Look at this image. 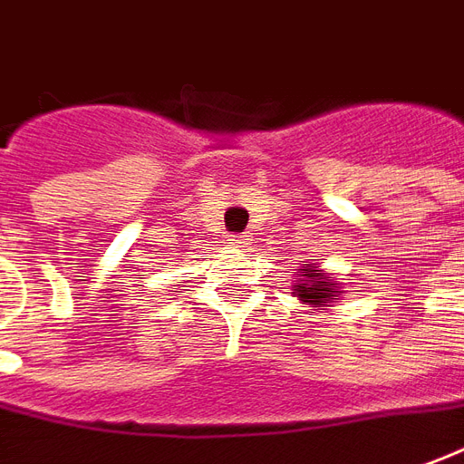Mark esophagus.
<instances>
[{
  "label": "esophagus",
  "instance_id": "obj_1",
  "mask_svg": "<svg viewBox=\"0 0 464 464\" xmlns=\"http://www.w3.org/2000/svg\"><path fill=\"white\" fill-rule=\"evenodd\" d=\"M227 242H229L232 247H247V245H250V237H247V235H232Z\"/></svg>",
  "mask_w": 464,
  "mask_h": 464
}]
</instances>
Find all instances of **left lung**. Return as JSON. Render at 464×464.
Instances as JSON below:
<instances>
[{"instance_id": "1", "label": "left lung", "mask_w": 464, "mask_h": 464, "mask_svg": "<svg viewBox=\"0 0 464 464\" xmlns=\"http://www.w3.org/2000/svg\"><path fill=\"white\" fill-rule=\"evenodd\" d=\"M346 290L341 285L338 277H331V273H325L315 265H305L303 270L295 273L293 280V295L308 305L311 311H328L334 308L335 303L341 300Z\"/></svg>"}]
</instances>
